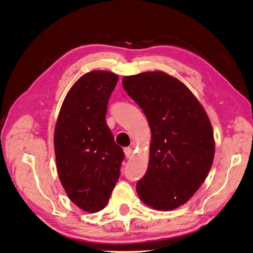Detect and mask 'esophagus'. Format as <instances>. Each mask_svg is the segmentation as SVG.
Listing matches in <instances>:
<instances>
[{
  "label": "esophagus",
  "instance_id": "34e87169",
  "mask_svg": "<svg viewBox=\"0 0 253 253\" xmlns=\"http://www.w3.org/2000/svg\"><path fill=\"white\" fill-rule=\"evenodd\" d=\"M124 153H125L127 158H130L132 156V148L131 147H126V148H124Z\"/></svg>",
  "mask_w": 253,
  "mask_h": 253
}]
</instances>
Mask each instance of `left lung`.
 Returning a JSON list of instances; mask_svg holds the SVG:
<instances>
[{"label": "left lung", "instance_id": "left-lung-1", "mask_svg": "<svg viewBox=\"0 0 253 253\" xmlns=\"http://www.w3.org/2000/svg\"><path fill=\"white\" fill-rule=\"evenodd\" d=\"M123 85L151 130L148 168L137 182V194L151 208L176 209L195 195L212 166L211 123L188 87L166 73L126 76Z\"/></svg>", "mask_w": 253, "mask_h": 253}]
</instances>
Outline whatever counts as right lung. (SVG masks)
I'll list each match as a JSON object with an SVG mask.
<instances>
[{
    "label": "right lung",
    "mask_w": 253,
    "mask_h": 253,
    "mask_svg": "<svg viewBox=\"0 0 253 253\" xmlns=\"http://www.w3.org/2000/svg\"><path fill=\"white\" fill-rule=\"evenodd\" d=\"M117 82L106 71L83 75L67 93L55 126L59 180L68 198L87 212L106 207L125 157L105 119Z\"/></svg>",
    "instance_id": "add662e5"
}]
</instances>
